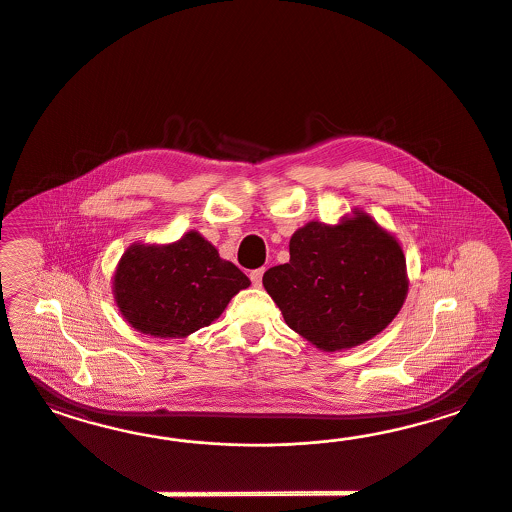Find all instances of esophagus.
<instances>
[{"instance_id": "1", "label": "esophagus", "mask_w": 512, "mask_h": 512, "mask_svg": "<svg viewBox=\"0 0 512 512\" xmlns=\"http://www.w3.org/2000/svg\"><path fill=\"white\" fill-rule=\"evenodd\" d=\"M263 274L264 268H257V270H251V274H249V278H251V283L255 285V287H259L261 283H263Z\"/></svg>"}]
</instances>
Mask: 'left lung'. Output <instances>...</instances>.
<instances>
[{
  "instance_id": "8db88e82",
  "label": "left lung",
  "mask_w": 512,
  "mask_h": 512,
  "mask_svg": "<svg viewBox=\"0 0 512 512\" xmlns=\"http://www.w3.org/2000/svg\"><path fill=\"white\" fill-rule=\"evenodd\" d=\"M289 263L263 276L285 323L321 351L372 340L402 310L405 257L398 240L360 210L338 225L310 221L289 242Z\"/></svg>"
}]
</instances>
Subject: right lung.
Returning <instances> with one entry per match:
<instances>
[{"instance_id": "right-lung-1", "label": "right lung", "mask_w": 512, "mask_h": 512, "mask_svg": "<svg viewBox=\"0 0 512 512\" xmlns=\"http://www.w3.org/2000/svg\"><path fill=\"white\" fill-rule=\"evenodd\" d=\"M248 276L223 261L201 234L191 231L167 246L133 244L114 274V298L125 321L154 338H186L208 326Z\"/></svg>"}]
</instances>
